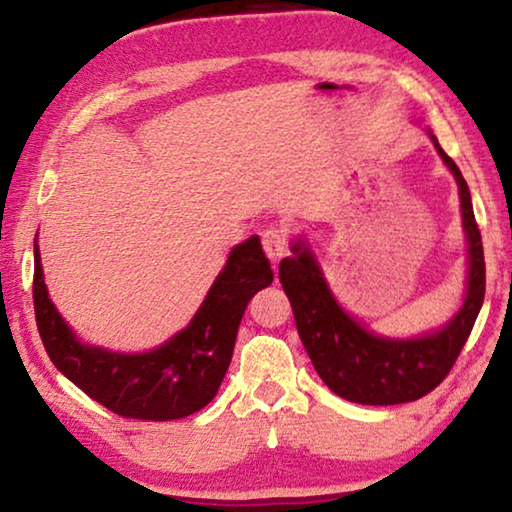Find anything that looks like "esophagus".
Listing matches in <instances>:
<instances>
[{
	"label": "esophagus",
	"instance_id": "1",
	"mask_svg": "<svg viewBox=\"0 0 512 512\" xmlns=\"http://www.w3.org/2000/svg\"><path fill=\"white\" fill-rule=\"evenodd\" d=\"M263 249L265 256L270 258L272 263H277L286 251H289V235H286L284 228H268L263 233Z\"/></svg>",
	"mask_w": 512,
	"mask_h": 512
}]
</instances>
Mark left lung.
<instances>
[{"mask_svg": "<svg viewBox=\"0 0 512 512\" xmlns=\"http://www.w3.org/2000/svg\"><path fill=\"white\" fill-rule=\"evenodd\" d=\"M433 144L459 184L461 216L468 242V286L461 310L440 331L412 340H389L370 333L338 305L317 261L303 242L279 263V282L291 300L305 352L326 387L361 405L417 401L438 387L464 349L485 300V254L475 223L471 193L454 160Z\"/></svg>", "mask_w": 512, "mask_h": 512, "instance_id": "left-lung-1", "label": "left lung"}]
</instances>
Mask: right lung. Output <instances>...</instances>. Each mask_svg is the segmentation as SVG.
<instances>
[{"label":"right lung","instance_id":"add662e5","mask_svg":"<svg viewBox=\"0 0 512 512\" xmlns=\"http://www.w3.org/2000/svg\"><path fill=\"white\" fill-rule=\"evenodd\" d=\"M270 284V261L254 235L230 251L226 268L184 331L153 352L118 354L76 340L48 298L34 244V317L48 356L93 401L130 419L167 422L205 408L226 377L249 300Z\"/></svg>","mask_w":512,"mask_h":512}]
</instances>
